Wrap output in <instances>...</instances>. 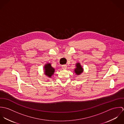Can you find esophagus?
Here are the masks:
<instances>
[{
    "label": "esophagus",
    "instance_id": "1",
    "mask_svg": "<svg viewBox=\"0 0 124 124\" xmlns=\"http://www.w3.org/2000/svg\"><path fill=\"white\" fill-rule=\"evenodd\" d=\"M67 68V66L66 65H62V69H63V70H65V69H66Z\"/></svg>",
    "mask_w": 124,
    "mask_h": 124
}]
</instances>
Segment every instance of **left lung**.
<instances>
[{"instance_id":"left-lung-1","label":"left lung","mask_w":124,"mask_h":124,"mask_svg":"<svg viewBox=\"0 0 124 124\" xmlns=\"http://www.w3.org/2000/svg\"><path fill=\"white\" fill-rule=\"evenodd\" d=\"M84 71V69L82 68L80 63L77 62L76 64V68L74 69V72L76 75H80Z\"/></svg>"}]
</instances>
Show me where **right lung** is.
I'll return each instance as SVG.
<instances>
[{
	"label": "right lung",
	"instance_id": "add662e5",
	"mask_svg": "<svg viewBox=\"0 0 124 124\" xmlns=\"http://www.w3.org/2000/svg\"><path fill=\"white\" fill-rule=\"evenodd\" d=\"M44 68L45 74L48 77L51 78L54 74L55 71L54 68L52 67V66H51V64L50 63L46 64L44 67Z\"/></svg>",
	"mask_w": 124,
	"mask_h": 124
}]
</instances>
